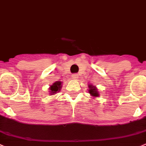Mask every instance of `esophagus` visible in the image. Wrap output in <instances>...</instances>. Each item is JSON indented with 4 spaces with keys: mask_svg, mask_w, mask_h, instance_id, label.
I'll use <instances>...</instances> for the list:
<instances>
[{
    "mask_svg": "<svg viewBox=\"0 0 146 146\" xmlns=\"http://www.w3.org/2000/svg\"><path fill=\"white\" fill-rule=\"evenodd\" d=\"M78 78V75L77 73H75V74H73V76H72V78L74 79V80H77Z\"/></svg>",
    "mask_w": 146,
    "mask_h": 146,
    "instance_id": "1",
    "label": "esophagus"
}]
</instances>
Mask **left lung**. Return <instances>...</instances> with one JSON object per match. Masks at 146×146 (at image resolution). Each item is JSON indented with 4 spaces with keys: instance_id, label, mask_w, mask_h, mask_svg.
I'll return each instance as SVG.
<instances>
[{
    "instance_id": "left-lung-1",
    "label": "left lung",
    "mask_w": 146,
    "mask_h": 146,
    "mask_svg": "<svg viewBox=\"0 0 146 146\" xmlns=\"http://www.w3.org/2000/svg\"><path fill=\"white\" fill-rule=\"evenodd\" d=\"M88 88H89V90H88V91L89 93L91 95V96H93V97H95V98L99 97L98 91L97 88H96L95 86H93V85H91V84H89Z\"/></svg>"
}]
</instances>
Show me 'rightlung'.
<instances>
[{
  "instance_id": "right-lung-1",
  "label": "right lung",
  "mask_w": 146,
  "mask_h": 146,
  "mask_svg": "<svg viewBox=\"0 0 146 146\" xmlns=\"http://www.w3.org/2000/svg\"><path fill=\"white\" fill-rule=\"evenodd\" d=\"M61 84L62 83L60 81H56L53 83V85L50 86V95H55L56 94L57 92L60 91V88H61Z\"/></svg>"
}]
</instances>
